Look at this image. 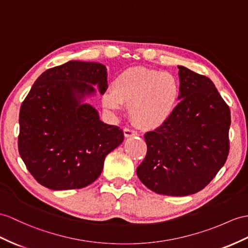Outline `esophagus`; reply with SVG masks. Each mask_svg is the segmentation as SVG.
Wrapping results in <instances>:
<instances>
[{
  "instance_id": "1",
  "label": "esophagus",
  "mask_w": 248,
  "mask_h": 248,
  "mask_svg": "<svg viewBox=\"0 0 248 248\" xmlns=\"http://www.w3.org/2000/svg\"><path fill=\"white\" fill-rule=\"evenodd\" d=\"M123 131H124V136H125L126 138L138 136V132H137L135 129L129 128V127H125V128L123 129Z\"/></svg>"
}]
</instances>
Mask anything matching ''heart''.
<instances>
[{
    "label": "heart",
    "mask_w": 248,
    "mask_h": 248,
    "mask_svg": "<svg viewBox=\"0 0 248 248\" xmlns=\"http://www.w3.org/2000/svg\"><path fill=\"white\" fill-rule=\"evenodd\" d=\"M180 86L170 72L146 67H131L113 78L112 89L103 95V104L110 110H120L129 102V114L145 127L161 125L177 109Z\"/></svg>",
    "instance_id": "b5f03b06"
}]
</instances>
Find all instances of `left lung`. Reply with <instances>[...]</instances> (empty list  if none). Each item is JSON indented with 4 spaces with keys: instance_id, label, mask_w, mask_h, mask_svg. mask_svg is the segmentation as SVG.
Segmentation results:
<instances>
[{
    "instance_id": "obj_1",
    "label": "left lung",
    "mask_w": 248,
    "mask_h": 248,
    "mask_svg": "<svg viewBox=\"0 0 248 248\" xmlns=\"http://www.w3.org/2000/svg\"><path fill=\"white\" fill-rule=\"evenodd\" d=\"M180 103L160 127L145 134L147 154L137 168L156 194L183 197L202 190L225 164L231 110L210 78L178 66Z\"/></svg>"
}]
</instances>
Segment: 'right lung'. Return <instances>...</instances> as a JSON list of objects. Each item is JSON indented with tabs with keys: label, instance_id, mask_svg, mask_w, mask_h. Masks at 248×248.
<instances>
[{
	"label": "right lung",
	"instance_id": "obj_1",
	"mask_svg": "<svg viewBox=\"0 0 248 248\" xmlns=\"http://www.w3.org/2000/svg\"><path fill=\"white\" fill-rule=\"evenodd\" d=\"M104 94L107 69L98 62L69 61L47 69L20 109L19 153L38 182L52 190L83 188L99 178L123 130L100 120L85 100Z\"/></svg>",
	"mask_w": 248,
	"mask_h": 248
}]
</instances>
